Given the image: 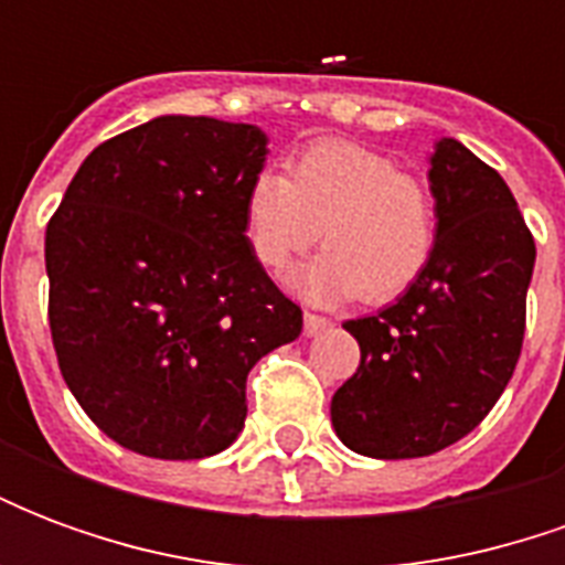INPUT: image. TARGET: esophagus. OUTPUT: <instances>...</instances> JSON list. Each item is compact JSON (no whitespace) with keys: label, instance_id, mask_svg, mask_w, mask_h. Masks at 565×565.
I'll return each instance as SVG.
<instances>
[{"label":"esophagus","instance_id":"obj_1","mask_svg":"<svg viewBox=\"0 0 565 565\" xmlns=\"http://www.w3.org/2000/svg\"><path fill=\"white\" fill-rule=\"evenodd\" d=\"M330 327V320L320 318V315H311V311H306V332L308 335H318V332H323Z\"/></svg>","mask_w":565,"mask_h":565}]
</instances>
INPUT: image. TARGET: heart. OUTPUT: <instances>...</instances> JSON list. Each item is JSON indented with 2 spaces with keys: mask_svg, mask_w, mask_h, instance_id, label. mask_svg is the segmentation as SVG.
Wrapping results in <instances>:
<instances>
[{
  "mask_svg": "<svg viewBox=\"0 0 565 565\" xmlns=\"http://www.w3.org/2000/svg\"><path fill=\"white\" fill-rule=\"evenodd\" d=\"M242 230L263 269L281 271L306 247L327 245L290 275L311 302L363 294L387 302L415 287L436 250V202L379 150L318 141L287 162V178L259 172L242 202Z\"/></svg>",
  "mask_w": 565,
  "mask_h": 565,
  "instance_id": "b5f03b06",
  "label": "heart"
}]
</instances>
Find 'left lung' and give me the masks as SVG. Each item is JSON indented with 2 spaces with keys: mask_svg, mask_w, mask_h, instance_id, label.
Wrapping results in <instances>:
<instances>
[{
  "mask_svg": "<svg viewBox=\"0 0 565 565\" xmlns=\"http://www.w3.org/2000/svg\"><path fill=\"white\" fill-rule=\"evenodd\" d=\"M436 250L393 306L344 323L360 369L330 405L363 457H429L469 436L505 391L526 330L535 242L497 169L457 139L429 157Z\"/></svg>",
  "mask_w": 565,
  "mask_h": 565,
  "instance_id": "8db88e82",
  "label": "left lung"
}]
</instances>
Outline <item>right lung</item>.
I'll return each mask as SVG.
<instances>
[{"label":"right lung","instance_id":"right-lung-1","mask_svg":"<svg viewBox=\"0 0 565 565\" xmlns=\"http://www.w3.org/2000/svg\"><path fill=\"white\" fill-rule=\"evenodd\" d=\"M266 141L250 124L153 117L93 150L47 223L60 372L93 424L136 454L230 448L247 372L302 332V308L242 230Z\"/></svg>","mask_w":565,"mask_h":565}]
</instances>
